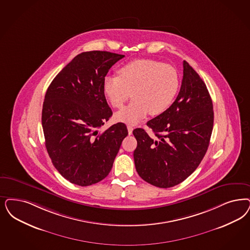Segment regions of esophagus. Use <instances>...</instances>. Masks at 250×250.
Here are the masks:
<instances>
[{"mask_svg":"<svg viewBox=\"0 0 250 250\" xmlns=\"http://www.w3.org/2000/svg\"><path fill=\"white\" fill-rule=\"evenodd\" d=\"M133 129H134L133 125H127V130H128V134H129V135H132V133H133Z\"/></svg>","mask_w":250,"mask_h":250,"instance_id":"1","label":"esophagus"}]
</instances>
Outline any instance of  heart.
<instances>
[{
  "instance_id": "b5f03b06",
  "label": "heart",
  "mask_w": 250,
  "mask_h": 250,
  "mask_svg": "<svg viewBox=\"0 0 250 250\" xmlns=\"http://www.w3.org/2000/svg\"><path fill=\"white\" fill-rule=\"evenodd\" d=\"M119 77L106 76L103 88L113 108L120 109L131 97L134 101L117 112L115 120L136 125L150 112L158 116L171 106L179 89L176 70L162 62L140 59L130 62L118 71Z\"/></svg>"
}]
</instances>
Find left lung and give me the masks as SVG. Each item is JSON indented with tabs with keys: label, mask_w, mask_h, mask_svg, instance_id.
<instances>
[{
	"label": "left lung",
	"mask_w": 250,
	"mask_h": 250,
	"mask_svg": "<svg viewBox=\"0 0 250 250\" xmlns=\"http://www.w3.org/2000/svg\"><path fill=\"white\" fill-rule=\"evenodd\" d=\"M177 98L166 112L148 121L156 138L136 128L134 161L139 176L161 188L186 180L205 156L213 128V105L205 83L186 61Z\"/></svg>",
	"instance_id": "8db88e82"
}]
</instances>
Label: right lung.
Here are the masks:
<instances>
[{
	"label": "right lung",
	"mask_w": 250,
	"mask_h": 250,
	"mask_svg": "<svg viewBox=\"0 0 250 250\" xmlns=\"http://www.w3.org/2000/svg\"><path fill=\"white\" fill-rule=\"evenodd\" d=\"M125 55L92 51L77 55L52 80L44 99L45 146L56 170L70 183L86 187L112 170L126 125L117 123L99 133L112 115L103 83Z\"/></svg>",
	"instance_id": "add662e5"
}]
</instances>
